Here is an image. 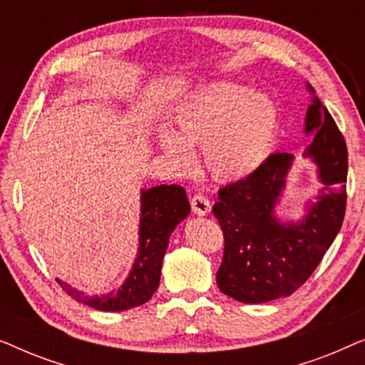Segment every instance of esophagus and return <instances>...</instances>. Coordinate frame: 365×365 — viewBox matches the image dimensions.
I'll return each mask as SVG.
<instances>
[{"instance_id":"esophagus-1","label":"esophagus","mask_w":365,"mask_h":365,"mask_svg":"<svg viewBox=\"0 0 365 365\" xmlns=\"http://www.w3.org/2000/svg\"><path fill=\"white\" fill-rule=\"evenodd\" d=\"M191 209L197 216H206V214L211 212V202L202 194H194L191 197Z\"/></svg>"}]
</instances>
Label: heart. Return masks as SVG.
I'll use <instances>...</instances> for the list:
<instances>
[{
  "instance_id": "heart-1",
  "label": "heart",
  "mask_w": 365,
  "mask_h": 365,
  "mask_svg": "<svg viewBox=\"0 0 365 365\" xmlns=\"http://www.w3.org/2000/svg\"><path fill=\"white\" fill-rule=\"evenodd\" d=\"M173 133L158 134L159 148L179 166L191 169L187 146H201L204 169L221 182L251 176L272 151L279 109L272 98L236 83H212L178 104Z\"/></svg>"
}]
</instances>
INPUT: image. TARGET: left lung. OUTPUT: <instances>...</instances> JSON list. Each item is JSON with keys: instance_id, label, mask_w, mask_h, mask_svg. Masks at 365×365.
<instances>
[{"instance_id": "left-lung-1", "label": "left lung", "mask_w": 365, "mask_h": 365, "mask_svg": "<svg viewBox=\"0 0 365 365\" xmlns=\"http://www.w3.org/2000/svg\"><path fill=\"white\" fill-rule=\"evenodd\" d=\"M306 133L316 134L306 156L319 166L324 189L301 224H281L274 217L292 154H271L251 176L219 189L212 212L222 229L224 256L216 281L222 294L239 302L291 296L316 271L341 231L347 204V146L317 98L307 109Z\"/></svg>"}]
</instances>
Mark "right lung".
<instances>
[{
  "instance_id": "1",
  "label": "right lung",
  "mask_w": 365,
  "mask_h": 365,
  "mask_svg": "<svg viewBox=\"0 0 365 365\" xmlns=\"http://www.w3.org/2000/svg\"><path fill=\"white\" fill-rule=\"evenodd\" d=\"M141 227L139 254L126 282L106 296H86L66 282H56L74 301L106 312H121L148 302L156 292L161 279L163 257L174 227L187 216L191 207L184 187L171 184L151 187L141 194Z\"/></svg>"
}]
</instances>
